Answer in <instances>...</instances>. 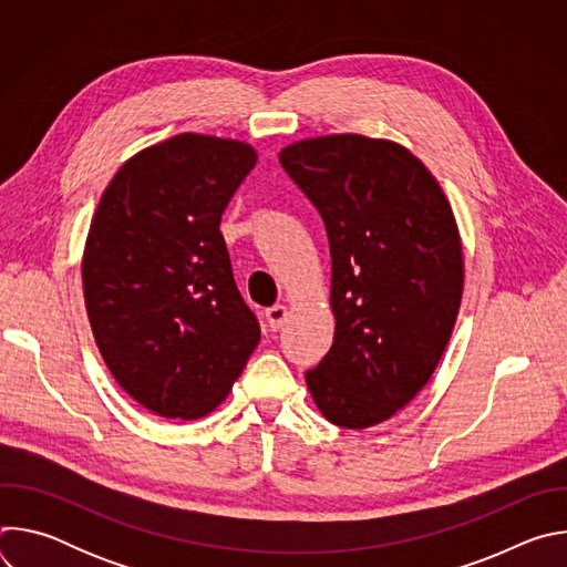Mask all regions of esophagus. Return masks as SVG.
<instances>
[{
    "instance_id": "obj_1",
    "label": "esophagus",
    "mask_w": 567,
    "mask_h": 567,
    "mask_svg": "<svg viewBox=\"0 0 567 567\" xmlns=\"http://www.w3.org/2000/svg\"><path fill=\"white\" fill-rule=\"evenodd\" d=\"M265 316H267L269 328L276 332V330L282 328V322H285V318H287V307H285V305H274V307H269V309L265 311Z\"/></svg>"
}]
</instances>
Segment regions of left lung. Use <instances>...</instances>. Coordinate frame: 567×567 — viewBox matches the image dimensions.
<instances>
[{"label":"left lung","instance_id":"1","mask_svg":"<svg viewBox=\"0 0 567 567\" xmlns=\"http://www.w3.org/2000/svg\"><path fill=\"white\" fill-rule=\"evenodd\" d=\"M328 228L334 343L305 372L318 411L361 431L426 385L464 287L453 210L422 161L392 141L332 134L280 152Z\"/></svg>","mask_w":567,"mask_h":567}]
</instances>
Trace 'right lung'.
<instances>
[{"label": "right lung", "instance_id": "1", "mask_svg": "<svg viewBox=\"0 0 567 567\" xmlns=\"http://www.w3.org/2000/svg\"><path fill=\"white\" fill-rule=\"evenodd\" d=\"M256 161L241 141L177 134L125 161L92 219L83 289L96 346L158 417L215 411L260 343L219 233Z\"/></svg>", "mask_w": 567, "mask_h": 567}]
</instances>
